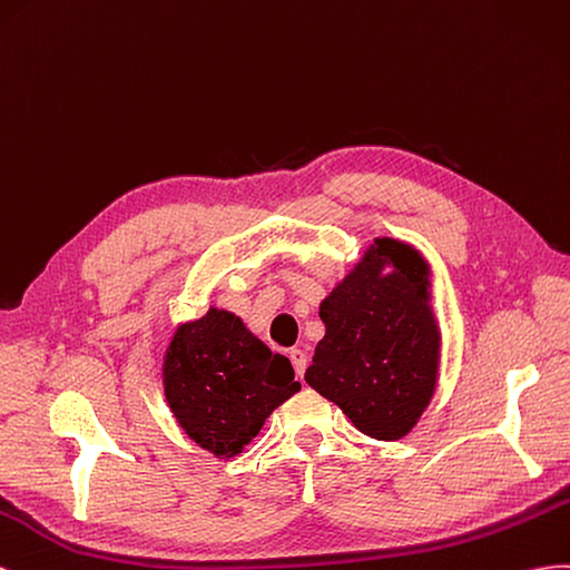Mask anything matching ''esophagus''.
Instances as JSON below:
<instances>
[{
    "mask_svg": "<svg viewBox=\"0 0 570 570\" xmlns=\"http://www.w3.org/2000/svg\"><path fill=\"white\" fill-rule=\"evenodd\" d=\"M288 357H291V365H294V370H296V375L303 377V375H305V367H307L305 353H303L301 348H291V351H288Z\"/></svg>",
    "mask_w": 570,
    "mask_h": 570,
    "instance_id": "obj_1",
    "label": "esophagus"
}]
</instances>
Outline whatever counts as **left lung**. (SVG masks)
<instances>
[{
  "label": "left lung",
  "instance_id": "8db88e82",
  "mask_svg": "<svg viewBox=\"0 0 570 570\" xmlns=\"http://www.w3.org/2000/svg\"><path fill=\"white\" fill-rule=\"evenodd\" d=\"M384 264L392 275L379 274ZM425 274L415 250L380 238L320 307L327 334L305 382L372 439L409 434L434 392L439 332Z\"/></svg>",
  "mask_w": 570,
  "mask_h": 570
}]
</instances>
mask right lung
<instances>
[{
  "mask_svg": "<svg viewBox=\"0 0 570 570\" xmlns=\"http://www.w3.org/2000/svg\"><path fill=\"white\" fill-rule=\"evenodd\" d=\"M298 389L288 357L224 311L181 324L167 351L165 394L178 425L222 459L240 453Z\"/></svg>",
  "mask_w": 570,
  "mask_h": 570,
  "instance_id": "obj_1",
  "label": "right lung"
}]
</instances>
